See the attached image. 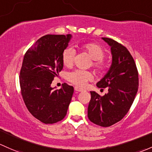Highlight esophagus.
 I'll use <instances>...</instances> for the list:
<instances>
[{"mask_svg":"<svg viewBox=\"0 0 152 152\" xmlns=\"http://www.w3.org/2000/svg\"><path fill=\"white\" fill-rule=\"evenodd\" d=\"M74 89H75V91H77V92H82V91L84 90L83 89H81L79 87H76H76H74Z\"/></svg>","mask_w":152,"mask_h":152,"instance_id":"1","label":"esophagus"}]
</instances>
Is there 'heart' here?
<instances>
[{
	"instance_id": "1",
	"label": "heart",
	"mask_w": 152,
	"mask_h": 152,
	"mask_svg": "<svg viewBox=\"0 0 152 152\" xmlns=\"http://www.w3.org/2000/svg\"><path fill=\"white\" fill-rule=\"evenodd\" d=\"M79 48L82 51L87 52L94 60L92 65L95 69L102 71L106 68V64L103 60L105 57V50L103 47L95 43H87L81 44ZM75 51L72 47H67L62 53V62L65 66L71 67L73 63ZM93 76L89 71L82 70H75L67 74V79L72 84L79 87H84L89 81L92 80Z\"/></svg>"
}]
</instances>
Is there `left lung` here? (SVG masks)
<instances>
[{
    "mask_svg": "<svg viewBox=\"0 0 152 152\" xmlns=\"http://www.w3.org/2000/svg\"><path fill=\"white\" fill-rule=\"evenodd\" d=\"M102 39L111 47L112 63L97 87H108V93L100 96L91 91L87 116L97 125L110 127L122 119L130 110L138 92V73L127 48L111 38Z\"/></svg>",
    "mask_w": 152,
    "mask_h": 152,
    "instance_id": "left-lung-1",
    "label": "left lung"
}]
</instances>
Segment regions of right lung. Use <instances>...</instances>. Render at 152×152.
<instances>
[{
	"label": "right lung",
	"mask_w": 152,
	"mask_h": 152,
	"mask_svg": "<svg viewBox=\"0 0 152 152\" xmlns=\"http://www.w3.org/2000/svg\"><path fill=\"white\" fill-rule=\"evenodd\" d=\"M71 35H46L28 49L20 70V84L25 104L35 118L44 124L64 119L73 96V87L64 83L60 89L51 87L62 71V53Z\"/></svg>",
	"instance_id": "right-lung-1"
}]
</instances>
